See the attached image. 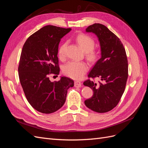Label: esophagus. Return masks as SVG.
Here are the masks:
<instances>
[{"instance_id": "1", "label": "esophagus", "mask_w": 148, "mask_h": 148, "mask_svg": "<svg viewBox=\"0 0 148 148\" xmlns=\"http://www.w3.org/2000/svg\"><path fill=\"white\" fill-rule=\"evenodd\" d=\"M82 83L79 81H75L74 83V86L76 88H80L82 86Z\"/></svg>"}]
</instances>
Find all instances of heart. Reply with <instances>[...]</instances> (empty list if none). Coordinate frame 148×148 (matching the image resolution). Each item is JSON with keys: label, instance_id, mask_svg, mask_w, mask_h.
Listing matches in <instances>:
<instances>
[{"label": "heart", "instance_id": "heart-1", "mask_svg": "<svg viewBox=\"0 0 148 148\" xmlns=\"http://www.w3.org/2000/svg\"><path fill=\"white\" fill-rule=\"evenodd\" d=\"M76 41L85 52V56L89 61L93 62L97 59L99 53L94 49L95 41L91 36L86 34L82 33L77 36ZM66 46V42H64L59 47L58 55L61 59H64L65 57ZM88 69V65L86 62L70 61L64 65L63 72L67 77L74 79H78L83 77Z\"/></svg>", "mask_w": 148, "mask_h": 148}]
</instances>
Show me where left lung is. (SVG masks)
Listing matches in <instances>:
<instances>
[{"label": "left lung", "instance_id": "1", "mask_svg": "<svg viewBox=\"0 0 148 148\" xmlns=\"http://www.w3.org/2000/svg\"><path fill=\"white\" fill-rule=\"evenodd\" d=\"M86 31L97 36L101 50V58L88 77L99 78L101 82L96 83L88 79L83 83L94 92L84 104L93 111L104 113L117 106L124 92L128 76L127 57L120 39L106 26L95 23L89 26Z\"/></svg>", "mask_w": 148, "mask_h": 148}]
</instances>
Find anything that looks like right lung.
I'll return each instance as SVG.
<instances>
[{
  "mask_svg": "<svg viewBox=\"0 0 148 148\" xmlns=\"http://www.w3.org/2000/svg\"><path fill=\"white\" fill-rule=\"evenodd\" d=\"M71 29L45 26L31 35L23 46L18 69L20 82L28 102L39 112L51 114L60 109L67 90L74 86L69 78L62 77L53 82L49 78L59 74V44Z\"/></svg>",
  "mask_w": 148,
  "mask_h": 148,
  "instance_id": "obj_1",
  "label": "right lung"
}]
</instances>
